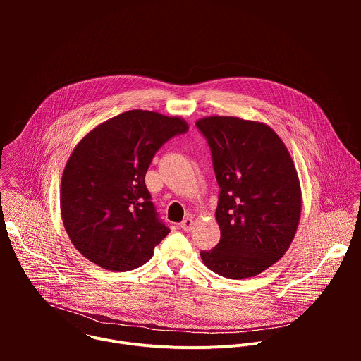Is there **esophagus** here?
I'll use <instances>...</instances> for the list:
<instances>
[{
  "label": "esophagus",
  "instance_id": "1",
  "mask_svg": "<svg viewBox=\"0 0 361 361\" xmlns=\"http://www.w3.org/2000/svg\"><path fill=\"white\" fill-rule=\"evenodd\" d=\"M192 224H194L192 217H185V219L180 223V227H181L185 233H188V231L192 228Z\"/></svg>",
  "mask_w": 361,
  "mask_h": 361
}]
</instances>
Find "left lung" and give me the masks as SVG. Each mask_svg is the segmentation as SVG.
<instances>
[{"instance_id":"left-lung-1","label":"left lung","mask_w":361,"mask_h":361,"mask_svg":"<svg viewBox=\"0 0 361 361\" xmlns=\"http://www.w3.org/2000/svg\"><path fill=\"white\" fill-rule=\"evenodd\" d=\"M207 138L220 185V243L201 251L214 273L240 280L263 273L288 250L301 216V187L290 152L260 121L210 116L195 121Z\"/></svg>"}]
</instances>
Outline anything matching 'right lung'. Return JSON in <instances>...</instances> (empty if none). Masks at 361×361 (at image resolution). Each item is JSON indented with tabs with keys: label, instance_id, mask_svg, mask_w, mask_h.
<instances>
[{
	"label": "right lung",
	"instance_id": "1",
	"mask_svg": "<svg viewBox=\"0 0 361 361\" xmlns=\"http://www.w3.org/2000/svg\"><path fill=\"white\" fill-rule=\"evenodd\" d=\"M181 117L130 110L94 127L64 167L60 209L73 245L91 263L128 271L170 233L157 217L145 173L157 149L185 133Z\"/></svg>",
	"mask_w": 361,
	"mask_h": 361
}]
</instances>
